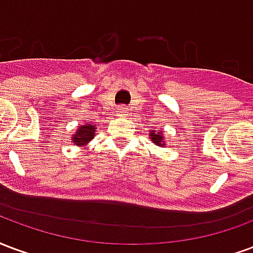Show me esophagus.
I'll return each instance as SVG.
<instances>
[{
    "instance_id": "1",
    "label": "esophagus",
    "mask_w": 253,
    "mask_h": 253,
    "mask_svg": "<svg viewBox=\"0 0 253 253\" xmlns=\"http://www.w3.org/2000/svg\"><path fill=\"white\" fill-rule=\"evenodd\" d=\"M126 112H128V110H126V108H124V106H121V108L119 109V113L121 114V116H125V114H126Z\"/></svg>"
}]
</instances>
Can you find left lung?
I'll use <instances>...</instances> for the list:
<instances>
[{
	"label": "left lung",
	"mask_w": 253,
	"mask_h": 253,
	"mask_svg": "<svg viewBox=\"0 0 253 253\" xmlns=\"http://www.w3.org/2000/svg\"><path fill=\"white\" fill-rule=\"evenodd\" d=\"M149 136H151L152 141L156 143L158 145H166V144H162V143H165V141H163V136H162L160 133H152V134H149Z\"/></svg>",
	"instance_id": "8db88e82"
}]
</instances>
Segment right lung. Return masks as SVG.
<instances>
[{
  "instance_id": "add662e5",
  "label": "right lung",
  "mask_w": 253,
  "mask_h": 253,
  "mask_svg": "<svg viewBox=\"0 0 253 253\" xmlns=\"http://www.w3.org/2000/svg\"><path fill=\"white\" fill-rule=\"evenodd\" d=\"M94 129H95V126H93L91 124H86L82 128H79L77 130V133H75V137H74V143L77 145H82L88 143L90 140L93 139V134L95 132Z\"/></svg>"
}]
</instances>
